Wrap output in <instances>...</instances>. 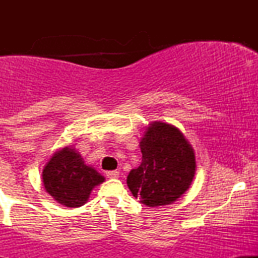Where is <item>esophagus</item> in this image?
<instances>
[{
	"mask_svg": "<svg viewBox=\"0 0 258 258\" xmlns=\"http://www.w3.org/2000/svg\"><path fill=\"white\" fill-rule=\"evenodd\" d=\"M119 174H120V172L119 171H108V172H106V177H108V178H117V177H119Z\"/></svg>",
	"mask_w": 258,
	"mask_h": 258,
	"instance_id": "1",
	"label": "esophagus"
}]
</instances>
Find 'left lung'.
<instances>
[{
	"mask_svg": "<svg viewBox=\"0 0 258 258\" xmlns=\"http://www.w3.org/2000/svg\"><path fill=\"white\" fill-rule=\"evenodd\" d=\"M142 162L127 176L133 197L149 207L170 205L193 182L197 161L191 144L179 128L162 121L147 126L139 142Z\"/></svg>",
	"mask_w": 258,
	"mask_h": 258,
	"instance_id": "8db88e82",
	"label": "left lung"
}]
</instances>
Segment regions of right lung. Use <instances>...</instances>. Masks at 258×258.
Here are the masks:
<instances>
[{"instance_id":"1","label":"right lung","mask_w":258,"mask_h":258,"mask_svg":"<svg viewBox=\"0 0 258 258\" xmlns=\"http://www.w3.org/2000/svg\"><path fill=\"white\" fill-rule=\"evenodd\" d=\"M105 178L87 165L75 148L68 146L55 152L44 165V190L60 205L80 207L87 203L94 186Z\"/></svg>"}]
</instances>
